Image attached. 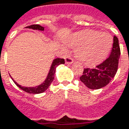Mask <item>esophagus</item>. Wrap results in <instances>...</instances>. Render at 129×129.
<instances>
[{"instance_id":"1","label":"esophagus","mask_w":129,"mask_h":129,"mask_svg":"<svg viewBox=\"0 0 129 129\" xmlns=\"http://www.w3.org/2000/svg\"><path fill=\"white\" fill-rule=\"evenodd\" d=\"M65 61H66V63H68V64H71L73 63V58H71L70 56H68L66 57L65 58Z\"/></svg>"}]
</instances>
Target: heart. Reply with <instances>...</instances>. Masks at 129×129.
Segmentation results:
<instances>
[{"label":"heart","mask_w":129,"mask_h":129,"mask_svg":"<svg viewBox=\"0 0 129 129\" xmlns=\"http://www.w3.org/2000/svg\"><path fill=\"white\" fill-rule=\"evenodd\" d=\"M70 46L77 48L76 55L84 64L94 65L108 56L113 38L108 34L84 30L73 34L67 41Z\"/></svg>","instance_id":"heart-1"}]
</instances>
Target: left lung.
I'll return each instance as SVG.
<instances>
[{
	"label": "left lung",
	"mask_w": 129,
	"mask_h": 129,
	"mask_svg": "<svg viewBox=\"0 0 129 129\" xmlns=\"http://www.w3.org/2000/svg\"><path fill=\"white\" fill-rule=\"evenodd\" d=\"M121 50L116 36L113 37V48L108 58L94 69L86 68L80 80L91 89H99L108 85L115 76L118 66Z\"/></svg>",
	"instance_id": "1"
}]
</instances>
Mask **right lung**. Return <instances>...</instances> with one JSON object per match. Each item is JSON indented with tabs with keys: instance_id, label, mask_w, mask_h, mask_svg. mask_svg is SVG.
Segmentation results:
<instances>
[{
	"instance_id": "obj_1",
	"label": "right lung",
	"mask_w": 129,
	"mask_h": 129,
	"mask_svg": "<svg viewBox=\"0 0 129 129\" xmlns=\"http://www.w3.org/2000/svg\"><path fill=\"white\" fill-rule=\"evenodd\" d=\"M27 28H32L34 30H44V28L42 27L41 25L38 24H34V25H28L27 27H25ZM65 63V60L64 58H56L54 59L53 61V63L51 65V69H50V71L48 73V75L47 76L46 79L44 82L42 84L39 85L38 86L36 87H23L18 85L16 81H14V80L13 79V81H14V83L16 84L17 86H18L20 88V89H22L23 91H25L27 93H33V94H36V93H43L44 91L47 90V88L49 87V86L51 85V83H52V81H53L54 79V74H55V72H56V67L60 64H63Z\"/></svg>"
}]
</instances>
